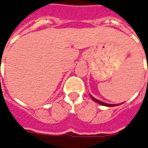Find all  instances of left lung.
<instances>
[{
  "label": "left lung",
  "mask_w": 148,
  "mask_h": 148,
  "mask_svg": "<svg viewBox=\"0 0 148 148\" xmlns=\"http://www.w3.org/2000/svg\"><path fill=\"white\" fill-rule=\"evenodd\" d=\"M91 99H93L94 101H95L96 103H99V104H101V105H104V106H108V107H112V106H116V105H118V104H110V103H103V102H102V101H99V100H98V99H95L94 97H92L91 95Z\"/></svg>",
  "instance_id": "left-lung-1"
}]
</instances>
